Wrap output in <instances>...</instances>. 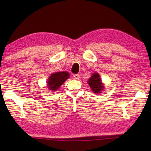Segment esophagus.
I'll return each instance as SVG.
<instances>
[{
  "instance_id": "obj_1",
  "label": "esophagus",
  "mask_w": 151,
  "mask_h": 151,
  "mask_svg": "<svg viewBox=\"0 0 151 151\" xmlns=\"http://www.w3.org/2000/svg\"><path fill=\"white\" fill-rule=\"evenodd\" d=\"M73 77L74 78L78 80L80 78V75L79 74H75V75H73Z\"/></svg>"
}]
</instances>
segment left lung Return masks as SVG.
<instances>
[{
	"label": "left lung",
	"instance_id": "8db88e82",
	"mask_svg": "<svg viewBox=\"0 0 151 151\" xmlns=\"http://www.w3.org/2000/svg\"><path fill=\"white\" fill-rule=\"evenodd\" d=\"M88 84L92 91L97 94L101 93L104 87L101 82L99 75L96 73H93V75L89 78L88 80Z\"/></svg>",
	"mask_w": 151,
	"mask_h": 151
}]
</instances>
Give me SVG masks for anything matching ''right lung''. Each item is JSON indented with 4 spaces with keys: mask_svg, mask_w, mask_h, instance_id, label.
Here are the masks:
<instances>
[{
    "mask_svg": "<svg viewBox=\"0 0 151 151\" xmlns=\"http://www.w3.org/2000/svg\"><path fill=\"white\" fill-rule=\"evenodd\" d=\"M69 77V74L67 72H57L52 74L48 79L47 86L52 91H56Z\"/></svg>",
    "mask_w": 151,
    "mask_h": 151,
    "instance_id": "add662e5",
    "label": "right lung"
}]
</instances>
